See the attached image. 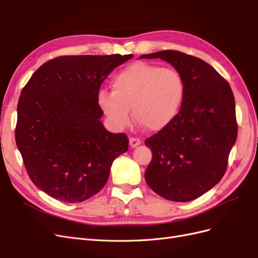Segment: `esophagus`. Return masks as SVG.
Listing matches in <instances>:
<instances>
[{
  "label": "esophagus",
  "instance_id": "esophagus-1",
  "mask_svg": "<svg viewBox=\"0 0 258 258\" xmlns=\"http://www.w3.org/2000/svg\"><path fill=\"white\" fill-rule=\"evenodd\" d=\"M129 143H130L131 147H137L138 145L141 144V140H140L139 138H130Z\"/></svg>",
  "mask_w": 258,
  "mask_h": 258
}]
</instances>
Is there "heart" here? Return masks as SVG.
<instances>
[{
    "instance_id": "b5f03b06",
    "label": "heart",
    "mask_w": 258,
    "mask_h": 258,
    "mask_svg": "<svg viewBox=\"0 0 258 258\" xmlns=\"http://www.w3.org/2000/svg\"><path fill=\"white\" fill-rule=\"evenodd\" d=\"M112 91L100 90L98 104L117 129L135 119L150 131H159L174 120L183 103L185 83L172 68L136 62L115 74Z\"/></svg>"
}]
</instances>
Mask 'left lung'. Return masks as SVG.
<instances>
[{"label":"left lung","instance_id":"8db88e82","mask_svg":"<svg viewBox=\"0 0 258 258\" xmlns=\"http://www.w3.org/2000/svg\"><path fill=\"white\" fill-rule=\"evenodd\" d=\"M140 58H160L181 73L185 95L169 126L145 140L153 158L145 181L159 196L186 202L221 181L238 135L235 97L228 82L197 57L162 50Z\"/></svg>","mask_w":258,"mask_h":258}]
</instances>
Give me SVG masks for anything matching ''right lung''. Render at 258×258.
I'll use <instances>...</instances> for the list:
<instances>
[{
  "mask_svg": "<svg viewBox=\"0 0 258 258\" xmlns=\"http://www.w3.org/2000/svg\"><path fill=\"white\" fill-rule=\"evenodd\" d=\"M134 54L61 56L23 87L15 138L27 172L48 196L75 204L103 188L114 159L128 151L124 134L101 122V84Z\"/></svg>",
  "mask_w": 258,
  "mask_h": 258,
  "instance_id": "1",
  "label": "right lung"
}]
</instances>
